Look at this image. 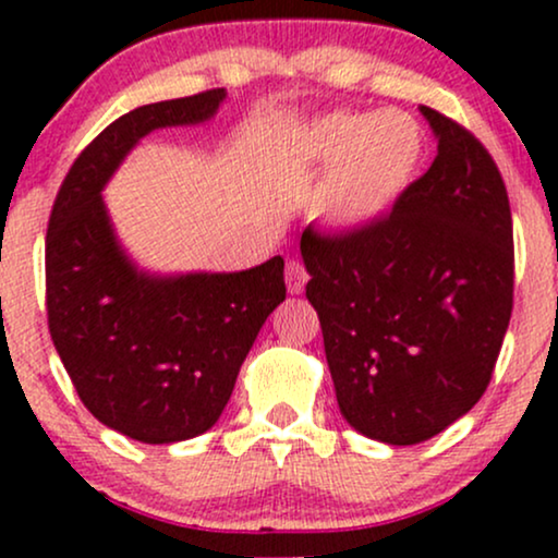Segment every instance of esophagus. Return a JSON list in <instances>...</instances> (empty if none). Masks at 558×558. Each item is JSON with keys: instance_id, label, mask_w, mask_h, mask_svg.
Wrapping results in <instances>:
<instances>
[{"instance_id": "1", "label": "esophagus", "mask_w": 558, "mask_h": 558, "mask_svg": "<svg viewBox=\"0 0 558 558\" xmlns=\"http://www.w3.org/2000/svg\"><path fill=\"white\" fill-rule=\"evenodd\" d=\"M306 280H310V272H306V267L301 265L299 259H291L286 267V283H288V291L291 293H301L304 291Z\"/></svg>"}]
</instances>
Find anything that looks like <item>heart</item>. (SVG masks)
<instances>
[{"mask_svg": "<svg viewBox=\"0 0 558 558\" xmlns=\"http://www.w3.org/2000/svg\"><path fill=\"white\" fill-rule=\"evenodd\" d=\"M317 162L338 168L323 194L325 220L360 228L386 213L422 159V131L409 114H336L312 136Z\"/></svg>", "mask_w": 558, "mask_h": 558, "instance_id": "heart-1", "label": "heart"}]
</instances>
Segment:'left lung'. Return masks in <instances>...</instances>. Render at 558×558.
I'll list each match as a JSON object with an SVG mask.
<instances>
[{"label":"left lung","mask_w":558,"mask_h":558,"mask_svg":"<svg viewBox=\"0 0 558 558\" xmlns=\"http://www.w3.org/2000/svg\"><path fill=\"white\" fill-rule=\"evenodd\" d=\"M430 170L388 215L301 233L338 407L354 430L412 446L488 388L514 306V230L498 165L475 133L422 107Z\"/></svg>","instance_id":"left-lung-1"}]
</instances>
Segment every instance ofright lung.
I'll list each match as a JSON object with an SVG mask.
<instances>
[{"label":"right lung","instance_id":"add662e5","mask_svg":"<svg viewBox=\"0 0 558 558\" xmlns=\"http://www.w3.org/2000/svg\"><path fill=\"white\" fill-rule=\"evenodd\" d=\"M226 88L123 114L70 165L47 228V323L83 407L141 444L215 425L265 319L286 299L283 259L228 275L149 278L114 243L101 185L155 128L213 118Z\"/></svg>","mask_w":558,"mask_h":558}]
</instances>
